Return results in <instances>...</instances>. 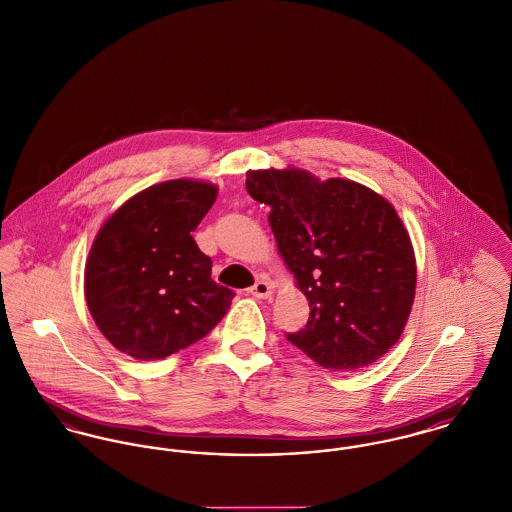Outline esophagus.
<instances>
[{"instance_id":"34e87169","label":"esophagus","mask_w":512,"mask_h":512,"mask_svg":"<svg viewBox=\"0 0 512 512\" xmlns=\"http://www.w3.org/2000/svg\"><path fill=\"white\" fill-rule=\"evenodd\" d=\"M248 293H250L252 297H256V299H268V297H272L273 285L268 279H258V281L248 289Z\"/></svg>"}]
</instances>
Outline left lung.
Here are the masks:
<instances>
[{"label": "left lung", "mask_w": 512, "mask_h": 512, "mask_svg": "<svg viewBox=\"0 0 512 512\" xmlns=\"http://www.w3.org/2000/svg\"><path fill=\"white\" fill-rule=\"evenodd\" d=\"M270 207L279 254L307 295L303 330L285 338L332 371H355L400 340L415 295V256L396 209L363 184L299 169L246 172Z\"/></svg>", "instance_id": "8db88e82"}]
</instances>
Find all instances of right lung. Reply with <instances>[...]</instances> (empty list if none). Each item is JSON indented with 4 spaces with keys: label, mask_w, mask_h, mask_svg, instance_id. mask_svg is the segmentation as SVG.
<instances>
[{
    "label": "right lung",
    "mask_w": 512,
    "mask_h": 512,
    "mask_svg": "<svg viewBox=\"0 0 512 512\" xmlns=\"http://www.w3.org/2000/svg\"><path fill=\"white\" fill-rule=\"evenodd\" d=\"M217 198L198 180H169L136 194L104 223L85 268L87 307L118 351L165 359L202 340L235 291L211 279L192 231Z\"/></svg>",
    "instance_id": "1"
}]
</instances>
